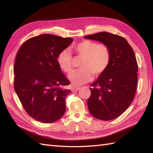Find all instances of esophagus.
<instances>
[{"label":"esophagus","mask_w":153,"mask_h":153,"mask_svg":"<svg viewBox=\"0 0 153 153\" xmlns=\"http://www.w3.org/2000/svg\"><path fill=\"white\" fill-rule=\"evenodd\" d=\"M80 89H81L80 87H73L71 91H72V92H76V91H78Z\"/></svg>","instance_id":"esophagus-1"}]
</instances>
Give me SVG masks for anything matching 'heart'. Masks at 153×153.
Masks as SVG:
<instances>
[{"mask_svg": "<svg viewBox=\"0 0 153 153\" xmlns=\"http://www.w3.org/2000/svg\"><path fill=\"white\" fill-rule=\"evenodd\" d=\"M73 53L82 58L79 70L74 71L68 77L75 86L82 85L90 82L93 76L99 77L108 68L111 60V52L108 45L97 42L84 40L74 44ZM58 66L64 72L70 73L73 69V57L68 49L61 51L57 56Z\"/></svg>", "mask_w": 153, "mask_h": 153, "instance_id": "1", "label": "heart"}]
</instances>
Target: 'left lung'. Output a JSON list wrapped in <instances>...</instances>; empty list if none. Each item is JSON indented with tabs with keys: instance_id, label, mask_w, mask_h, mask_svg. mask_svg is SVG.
<instances>
[{
	"instance_id": "1",
	"label": "left lung",
	"mask_w": 153,
	"mask_h": 153,
	"mask_svg": "<svg viewBox=\"0 0 153 153\" xmlns=\"http://www.w3.org/2000/svg\"><path fill=\"white\" fill-rule=\"evenodd\" d=\"M84 37L106 44L111 52L108 68L90 85L89 110L99 120L115 119L126 111L135 95L138 66L134 50L126 39L108 32Z\"/></svg>"
}]
</instances>
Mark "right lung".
Returning a JSON list of instances; mask_svg holds the SVG:
<instances>
[{
    "instance_id": "1",
    "label": "right lung",
    "mask_w": 153,
    "mask_h": 153,
    "mask_svg": "<svg viewBox=\"0 0 153 153\" xmlns=\"http://www.w3.org/2000/svg\"><path fill=\"white\" fill-rule=\"evenodd\" d=\"M72 38L43 34L25 41L19 48L14 66V87L25 111L41 123L57 121L66 111L65 99L71 93L70 81L57 62L61 51Z\"/></svg>"
}]
</instances>
